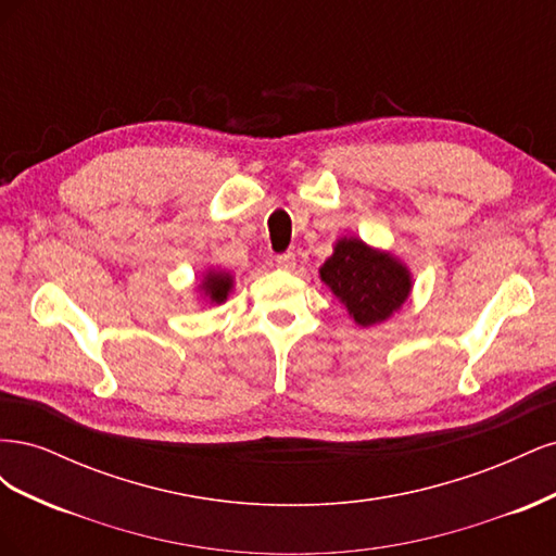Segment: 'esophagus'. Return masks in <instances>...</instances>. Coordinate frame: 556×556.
I'll list each match as a JSON object with an SVG mask.
<instances>
[{"mask_svg":"<svg viewBox=\"0 0 556 556\" xmlns=\"http://www.w3.org/2000/svg\"><path fill=\"white\" fill-rule=\"evenodd\" d=\"M276 264H278V268H282V271H292V268L296 266L294 252H282V255L276 257Z\"/></svg>","mask_w":556,"mask_h":556,"instance_id":"1","label":"esophagus"}]
</instances>
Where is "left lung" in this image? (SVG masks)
I'll use <instances>...</instances> for the list:
<instances>
[{
    "mask_svg": "<svg viewBox=\"0 0 556 556\" xmlns=\"http://www.w3.org/2000/svg\"><path fill=\"white\" fill-rule=\"evenodd\" d=\"M319 280L357 327L387 323L413 292L408 264L392 250L374 248L359 237H341L333 243L331 257L319 266Z\"/></svg>",
    "mask_w": 556,
    "mask_h": 556,
    "instance_id": "obj_1",
    "label": "left lung"
}]
</instances>
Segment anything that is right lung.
<instances>
[{"label":"right lung","instance_id":"obj_1","mask_svg":"<svg viewBox=\"0 0 556 556\" xmlns=\"http://www.w3.org/2000/svg\"><path fill=\"white\" fill-rule=\"evenodd\" d=\"M233 292V274L227 268H206L197 282V299L204 301V304H225L229 294Z\"/></svg>","mask_w":556,"mask_h":556}]
</instances>
